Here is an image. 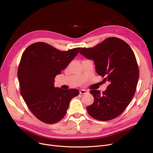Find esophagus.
<instances>
[{
    "mask_svg": "<svg viewBox=\"0 0 153 153\" xmlns=\"http://www.w3.org/2000/svg\"><path fill=\"white\" fill-rule=\"evenodd\" d=\"M79 93H80L81 94H87L88 91L84 89H81L80 91H79Z\"/></svg>",
    "mask_w": 153,
    "mask_h": 153,
    "instance_id": "1",
    "label": "esophagus"
}]
</instances>
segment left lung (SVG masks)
Instances as JSON below:
<instances>
[{
	"label": "left lung",
	"mask_w": 153,
	"mask_h": 153,
	"mask_svg": "<svg viewBox=\"0 0 153 153\" xmlns=\"http://www.w3.org/2000/svg\"><path fill=\"white\" fill-rule=\"evenodd\" d=\"M80 54L94 61L97 74L109 85L102 93L91 90L94 98L87 107L89 114L99 121L120 115L133 97L139 78L136 59L130 46L117 37H109L92 48H81Z\"/></svg>",
	"instance_id": "obj_1"
}]
</instances>
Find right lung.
I'll use <instances>...</instances> for the list:
<instances>
[{
  "label": "right lung",
  "mask_w": 153,
  "mask_h": 153,
  "mask_svg": "<svg viewBox=\"0 0 153 153\" xmlns=\"http://www.w3.org/2000/svg\"><path fill=\"white\" fill-rule=\"evenodd\" d=\"M79 50L61 51L44 42H36L22 54L17 72L21 94L40 121L48 124L60 121L71 99L79 95L76 89L55 88L54 78L68 67Z\"/></svg>",
  "instance_id": "1"
}]
</instances>
